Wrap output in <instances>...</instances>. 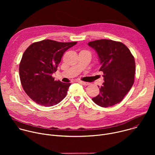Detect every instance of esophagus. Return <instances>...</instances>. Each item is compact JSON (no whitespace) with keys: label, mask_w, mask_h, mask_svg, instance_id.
<instances>
[{"label":"esophagus","mask_w":155,"mask_h":155,"mask_svg":"<svg viewBox=\"0 0 155 155\" xmlns=\"http://www.w3.org/2000/svg\"><path fill=\"white\" fill-rule=\"evenodd\" d=\"M78 82L80 83L81 84H83L84 86H87V85H89L90 84V83H88V82H85V81H80V80H79Z\"/></svg>","instance_id":"esophagus-1"}]
</instances>
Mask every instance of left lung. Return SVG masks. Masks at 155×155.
I'll return each instance as SVG.
<instances>
[{
    "mask_svg": "<svg viewBox=\"0 0 155 155\" xmlns=\"http://www.w3.org/2000/svg\"><path fill=\"white\" fill-rule=\"evenodd\" d=\"M87 44L97 53L104 80L99 94L92 100L102 107L113 106L124 99L134 84V58L120 41L101 39Z\"/></svg>",
    "mask_w": 155,
    "mask_h": 155,
    "instance_id": "8db88e82",
    "label": "left lung"
}]
</instances>
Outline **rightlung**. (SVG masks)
<instances>
[{
  "instance_id": "right-lung-1",
  "label": "right lung",
  "mask_w": 155,
  "mask_h": 155,
  "mask_svg": "<svg viewBox=\"0 0 155 155\" xmlns=\"http://www.w3.org/2000/svg\"><path fill=\"white\" fill-rule=\"evenodd\" d=\"M77 43L48 39L33 43L26 50L19 64V77L25 91L35 103L51 107L67 95L71 83L55 81L52 74L65 51Z\"/></svg>"
}]
</instances>
